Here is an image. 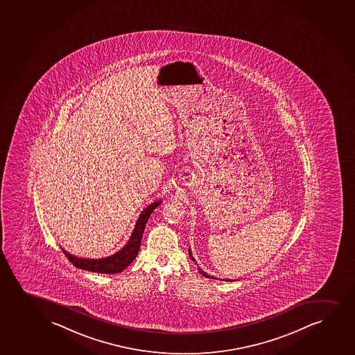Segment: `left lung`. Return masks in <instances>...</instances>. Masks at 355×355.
<instances>
[{"label":"left lung","mask_w":355,"mask_h":355,"mask_svg":"<svg viewBox=\"0 0 355 355\" xmlns=\"http://www.w3.org/2000/svg\"><path fill=\"white\" fill-rule=\"evenodd\" d=\"M189 255H190V258H191L192 261H195V263H196V260H195V259H193V257H192L191 250H189ZM198 272H200V275H205V278H213V277H211V275H207V273H205V271H202V270H200V267H198Z\"/></svg>","instance_id":"8db88e82"}]
</instances>
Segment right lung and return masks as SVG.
Wrapping results in <instances>:
<instances>
[{
  "instance_id": "1",
  "label": "right lung",
  "mask_w": 355,
  "mask_h": 355,
  "mask_svg": "<svg viewBox=\"0 0 355 355\" xmlns=\"http://www.w3.org/2000/svg\"><path fill=\"white\" fill-rule=\"evenodd\" d=\"M160 203H162V200H157L142 210L133 233L130 235V240L125 246L122 247L121 250L114 253L113 255H109L107 258L83 259L70 254V253H67V250L62 248L64 254L73 266L80 268V270H85V271L105 273V275H115V273L123 271L125 267L137 258L139 250H140V245H141L142 234L146 227L147 221L150 218V214L153 213V210L157 209Z\"/></svg>"
}]
</instances>
